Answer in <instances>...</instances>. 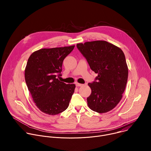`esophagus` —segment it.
<instances>
[{
    "instance_id": "obj_1",
    "label": "esophagus",
    "mask_w": 151,
    "mask_h": 151,
    "mask_svg": "<svg viewBox=\"0 0 151 151\" xmlns=\"http://www.w3.org/2000/svg\"><path fill=\"white\" fill-rule=\"evenodd\" d=\"M75 84H76V87H82V86H83V84L79 83H78V82L75 83Z\"/></svg>"
}]
</instances>
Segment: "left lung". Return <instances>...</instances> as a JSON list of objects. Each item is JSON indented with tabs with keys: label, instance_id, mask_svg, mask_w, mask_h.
<instances>
[{
	"label": "left lung",
	"instance_id": "1",
	"mask_svg": "<svg viewBox=\"0 0 151 151\" xmlns=\"http://www.w3.org/2000/svg\"><path fill=\"white\" fill-rule=\"evenodd\" d=\"M77 48L98 75L88 83L91 94L87 98L90 108L103 114L112 110L122 99L128 79V67L123 51L104 40L78 44Z\"/></svg>",
	"mask_w": 151,
	"mask_h": 151
}]
</instances>
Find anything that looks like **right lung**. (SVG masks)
Masks as SVG:
<instances>
[{
  "label": "right lung",
  "instance_id": "obj_1",
  "mask_svg": "<svg viewBox=\"0 0 151 151\" xmlns=\"http://www.w3.org/2000/svg\"><path fill=\"white\" fill-rule=\"evenodd\" d=\"M75 45L44 48L31 54L25 69V80L36 106L46 114L55 115L65 111L75 91V84H66L61 76L62 64Z\"/></svg>",
  "mask_w": 151,
  "mask_h": 151
}]
</instances>
